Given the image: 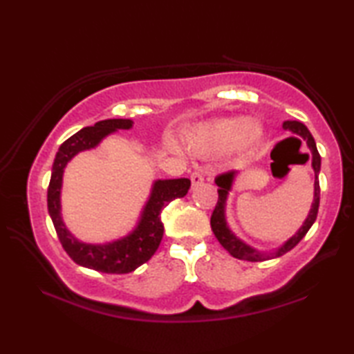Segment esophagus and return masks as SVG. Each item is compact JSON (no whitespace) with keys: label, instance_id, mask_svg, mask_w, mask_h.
Listing matches in <instances>:
<instances>
[{"label":"esophagus","instance_id":"34e87169","mask_svg":"<svg viewBox=\"0 0 354 354\" xmlns=\"http://www.w3.org/2000/svg\"><path fill=\"white\" fill-rule=\"evenodd\" d=\"M190 181H192V185H194V187H198L200 184L205 183V176H203L201 171H194L190 175Z\"/></svg>","mask_w":354,"mask_h":354}]
</instances>
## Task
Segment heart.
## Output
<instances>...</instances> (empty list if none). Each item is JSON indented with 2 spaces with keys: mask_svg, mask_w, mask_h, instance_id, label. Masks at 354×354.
Returning <instances> with one entry per match:
<instances>
[{
  "mask_svg": "<svg viewBox=\"0 0 354 354\" xmlns=\"http://www.w3.org/2000/svg\"><path fill=\"white\" fill-rule=\"evenodd\" d=\"M262 129L254 122H247L243 117L217 118L196 124L185 131L184 143L192 153L198 156H214L245 149L261 139Z\"/></svg>",
  "mask_w": 354,
  "mask_h": 354,
  "instance_id": "b5f03b06",
  "label": "heart"
}]
</instances>
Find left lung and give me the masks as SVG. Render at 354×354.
Returning a JSON list of instances; mask_svg holds the SVG:
<instances>
[{
  "label": "left lung",
  "instance_id": "obj_1",
  "mask_svg": "<svg viewBox=\"0 0 354 354\" xmlns=\"http://www.w3.org/2000/svg\"><path fill=\"white\" fill-rule=\"evenodd\" d=\"M283 128L287 129V131H292L293 134L303 137V139L306 140L309 149L313 151V169L315 171L313 207H310V212L308 215V218L304 220L303 226L299 227L297 234L292 236L284 245H281V247L277 251H272V253H263V251H257L254 248H251L250 245L242 242L239 237H236L234 232H232L226 225L225 206H226L227 194H230L232 181H234L236 171L232 170V171L221 173V175L215 178V183H217V185H218V201H217V205H215V209H214V212L211 215V227H212L215 237H217V241L221 243V247H223L232 257H237V259L251 261V262H261V261L270 259V257H279V256L286 254L287 251H290L299 241H301L304 236H306V232L310 230V226L314 225V221L317 218V212H319V205H320L319 173H320L322 159H320L319 151H317L315 140H314L313 134L309 133V129L299 122H284Z\"/></svg>",
  "mask_w": 354,
  "mask_h": 354
}]
</instances>
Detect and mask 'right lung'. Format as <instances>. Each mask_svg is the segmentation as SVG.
<instances>
[{
	"instance_id": "add662e5",
	"label": "right lung",
	"mask_w": 354,
	"mask_h": 354,
	"mask_svg": "<svg viewBox=\"0 0 354 354\" xmlns=\"http://www.w3.org/2000/svg\"><path fill=\"white\" fill-rule=\"evenodd\" d=\"M133 120L111 118L82 128L65 140L56 153L50 185H48V212L56 227L64 250L76 263L103 273H129L151 259L164 236L160 212L175 198H183L190 189V179H159L153 184L151 195L143 207L140 220L127 237L104 245L80 242L70 234L61 217V189L65 165L75 154L98 145L107 134L117 129H129Z\"/></svg>"
}]
</instances>
